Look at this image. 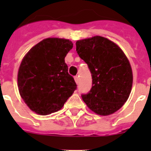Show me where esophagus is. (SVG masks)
Here are the masks:
<instances>
[{"mask_svg":"<svg viewBox=\"0 0 151 151\" xmlns=\"http://www.w3.org/2000/svg\"><path fill=\"white\" fill-rule=\"evenodd\" d=\"M75 81H76V82L77 84L78 83V82H79V78H78V76H75Z\"/></svg>","mask_w":151,"mask_h":151,"instance_id":"esophagus-1","label":"esophagus"}]
</instances>
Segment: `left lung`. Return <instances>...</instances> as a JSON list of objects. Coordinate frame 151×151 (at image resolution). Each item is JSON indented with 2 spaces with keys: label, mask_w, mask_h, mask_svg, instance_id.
Here are the masks:
<instances>
[{
  "label": "left lung",
  "mask_w": 151,
  "mask_h": 151,
  "mask_svg": "<svg viewBox=\"0 0 151 151\" xmlns=\"http://www.w3.org/2000/svg\"><path fill=\"white\" fill-rule=\"evenodd\" d=\"M76 51L88 64L92 87L82 94L91 110L108 116L119 110L126 102L132 86V71L120 47L101 36L77 41Z\"/></svg>",
  "instance_id": "obj_1"
}]
</instances>
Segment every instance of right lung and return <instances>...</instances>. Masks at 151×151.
<instances>
[{
	"mask_svg": "<svg viewBox=\"0 0 151 151\" xmlns=\"http://www.w3.org/2000/svg\"><path fill=\"white\" fill-rule=\"evenodd\" d=\"M73 47L69 40L48 38L35 45L22 59L17 77L19 91L33 112L45 116L58 111L76 89L65 63Z\"/></svg>",
	"mask_w": 151,
	"mask_h": 151,
	"instance_id": "1",
	"label": "right lung"
}]
</instances>
